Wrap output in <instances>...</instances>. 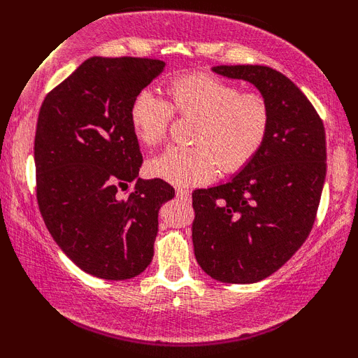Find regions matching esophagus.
Here are the masks:
<instances>
[{"mask_svg":"<svg viewBox=\"0 0 358 358\" xmlns=\"http://www.w3.org/2000/svg\"><path fill=\"white\" fill-rule=\"evenodd\" d=\"M176 195H178V199L182 200V202H189L190 200V192L185 189H176Z\"/></svg>","mask_w":358,"mask_h":358,"instance_id":"esophagus-1","label":"esophagus"}]
</instances>
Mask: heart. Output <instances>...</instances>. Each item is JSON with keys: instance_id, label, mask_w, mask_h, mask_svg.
I'll use <instances>...</instances> for the list:
<instances>
[{"instance_id": "heart-1", "label": "heart", "mask_w": 358, "mask_h": 358, "mask_svg": "<svg viewBox=\"0 0 358 358\" xmlns=\"http://www.w3.org/2000/svg\"><path fill=\"white\" fill-rule=\"evenodd\" d=\"M169 104L143 90L130 106L131 130L145 146L166 138L173 110L199 119L192 148H169L148 163L153 178L174 185L207 182L217 174L236 173L251 163L266 143L272 124L271 102L261 92L210 75H184L168 83Z\"/></svg>"}]
</instances>
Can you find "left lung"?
<instances>
[{
  "label": "left lung",
  "instance_id": "1",
  "mask_svg": "<svg viewBox=\"0 0 358 358\" xmlns=\"http://www.w3.org/2000/svg\"><path fill=\"white\" fill-rule=\"evenodd\" d=\"M271 102L267 140L228 182L192 194L194 252L224 283H256L278 271L306 241L326 180V131L306 96L280 71L220 65Z\"/></svg>",
  "mask_w": 358,
  "mask_h": 358
}]
</instances>
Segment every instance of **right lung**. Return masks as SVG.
Segmentation results:
<instances>
[{"label":"right lung","instance_id":"1","mask_svg":"<svg viewBox=\"0 0 358 358\" xmlns=\"http://www.w3.org/2000/svg\"><path fill=\"white\" fill-rule=\"evenodd\" d=\"M164 68L153 58L91 57L38 112L34 159L43 222L81 271L106 280L150 266L159 208L174 197L164 180L138 178L143 158L130 124L131 101Z\"/></svg>","mask_w":358,"mask_h":358}]
</instances>
